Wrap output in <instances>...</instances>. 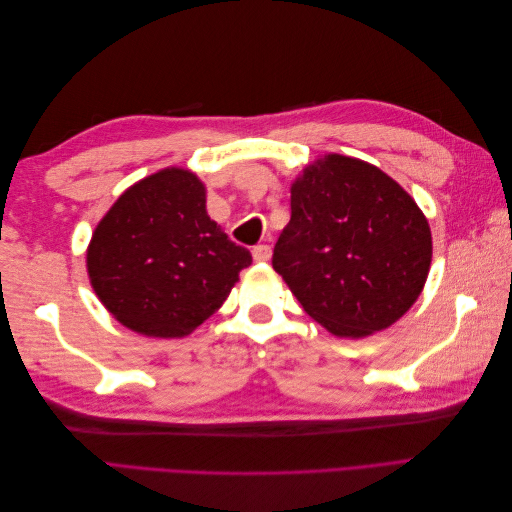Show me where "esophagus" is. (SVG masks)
Here are the masks:
<instances>
[{
  "label": "esophagus",
  "instance_id": "1",
  "mask_svg": "<svg viewBox=\"0 0 512 512\" xmlns=\"http://www.w3.org/2000/svg\"><path fill=\"white\" fill-rule=\"evenodd\" d=\"M252 258H254L256 262H267V260L271 258V247H269V245H265V243L254 245V250H252Z\"/></svg>",
  "mask_w": 512,
  "mask_h": 512
}]
</instances>
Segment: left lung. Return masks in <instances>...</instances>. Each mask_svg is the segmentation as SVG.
<instances>
[{"instance_id": "left-lung-1", "label": "left lung", "mask_w": 512, "mask_h": 512, "mask_svg": "<svg viewBox=\"0 0 512 512\" xmlns=\"http://www.w3.org/2000/svg\"><path fill=\"white\" fill-rule=\"evenodd\" d=\"M290 211L273 269L324 329L365 337L414 305L431 265V230L378 166L337 153L316 160L292 183Z\"/></svg>"}]
</instances>
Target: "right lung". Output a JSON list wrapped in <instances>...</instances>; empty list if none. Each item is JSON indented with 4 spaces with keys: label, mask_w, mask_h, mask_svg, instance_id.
<instances>
[{
    "label": "right lung",
    "mask_w": 512,
    "mask_h": 512,
    "mask_svg": "<svg viewBox=\"0 0 512 512\" xmlns=\"http://www.w3.org/2000/svg\"><path fill=\"white\" fill-rule=\"evenodd\" d=\"M205 185L164 168L123 192L96 226L87 273L123 327L181 337L213 316L252 254L207 215Z\"/></svg>",
    "instance_id": "add662e5"
}]
</instances>
